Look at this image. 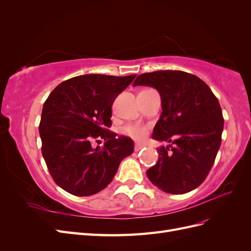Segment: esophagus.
Returning <instances> with one entry per match:
<instances>
[{
  "label": "esophagus",
  "instance_id": "obj_1",
  "mask_svg": "<svg viewBox=\"0 0 251 251\" xmlns=\"http://www.w3.org/2000/svg\"><path fill=\"white\" fill-rule=\"evenodd\" d=\"M144 147L143 146H141V144H136L135 146V151H140L141 149H143Z\"/></svg>",
  "mask_w": 251,
  "mask_h": 251
}]
</instances>
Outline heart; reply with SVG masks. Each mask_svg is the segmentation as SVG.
Returning <instances> with one entry per match:
<instances>
[{"label": "heart", "mask_w": 251, "mask_h": 251, "mask_svg": "<svg viewBox=\"0 0 251 251\" xmlns=\"http://www.w3.org/2000/svg\"><path fill=\"white\" fill-rule=\"evenodd\" d=\"M124 133L136 140H142L148 135V130L144 126L130 125L124 128Z\"/></svg>", "instance_id": "b5f03b06"}]
</instances>
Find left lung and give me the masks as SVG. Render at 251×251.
<instances>
[{
  "label": "left lung",
  "instance_id": "1",
  "mask_svg": "<svg viewBox=\"0 0 251 251\" xmlns=\"http://www.w3.org/2000/svg\"><path fill=\"white\" fill-rule=\"evenodd\" d=\"M135 86L158 90L161 116L151 137L166 141L148 178L161 191L182 195L206 179L221 146L224 118L218 98L196 75L178 70L143 73Z\"/></svg>",
  "mask_w": 251,
  "mask_h": 251
}]
</instances>
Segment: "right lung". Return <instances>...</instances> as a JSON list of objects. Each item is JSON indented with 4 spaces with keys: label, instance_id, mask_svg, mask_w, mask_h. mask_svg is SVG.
I'll return each mask as SVG.
<instances>
[{
    "label": "right lung",
    "instance_id": "add662e5",
    "mask_svg": "<svg viewBox=\"0 0 251 251\" xmlns=\"http://www.w3.org/2000/svg\"><path fill=\"white\" fill-rule=\"evenodd\" d=\"M136 75H79L63 81L44 103L42 154L52 179L74 196H92L111 183L134 142L108 130L112 104ZM105 140L94 149L92 143Z\"/></svg>",
    "mask_w": 251,
    "mask_h": 251
}]
</instances>
